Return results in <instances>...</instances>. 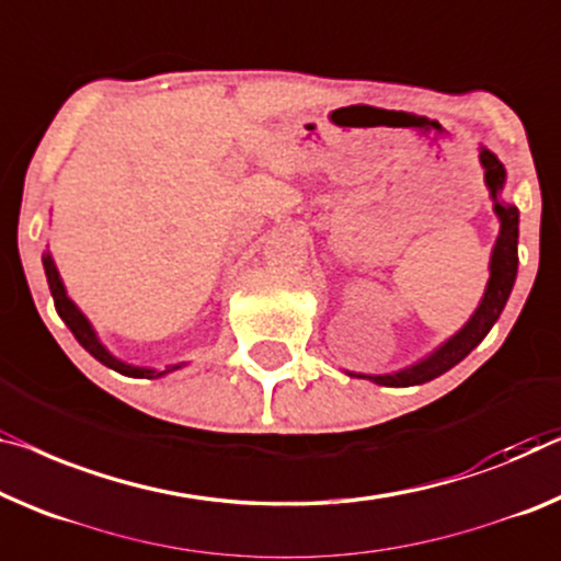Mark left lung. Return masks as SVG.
Listing matches in <instances>:
<instances>
[{
  "label": "left lung",
  "mask_w": 561,
  "mask_h": 561,
  "mask_svg": "<svg viewBox=\"0 0 561 561\" xmlns=\"http://www.w3.org/2000/svg\"><path fill=\"white\" fill-rule=\"evenodd\" d=\"M481 165L486 169V186L494 196V211L501 221V231L494 247V254H491V279L486 287V295H483L479 309H476L471 320L466 322V328L454 334L446 345H440L431 357H425L413 367H405V370L392 373V375H357V378H367L378 386L388 388H408V386H423L433 378H438L450 367L458 365L463 357L471 353V350L479 345V342L486 337L489 330L494 328L499 320L501 309H504L508 295H512L514 279H516V266H519V252H516V244H519V211L516 206L499 204L496 194L504 188V165L499 163V158L491 153V150H481Z\"/></svg>",
  "instance_id": "8db88e82"
}]
</instances>
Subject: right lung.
Wrapping results in <instances>:
<instances>
[{"label": "right lung", "instance_id": "add662e5", "mask_svg": "<svg viewBox=\"0 0 561 561\" xmlns=\"http://www.w3.org/2000/svg\"><path fill=\"white\" fill-rule=\"evenodd\" d=\"M42 264H45L47 284H49V291H53L57 314L62 317L67 328H70V332L75 334V340H78L80 345L85 347L88 353L95 357V360L107 365V367H111V370H115V373L130 375V378H161V375H165V373L179 370L181 365H169V367H165V370L156 373V370H146V367H133V365H128V363L118 360V357H113L103 345H100L98 334H95L93 328H90V322L85 320V314H82L80 309L72 305V299L67 297V291H65V287H62V279H60V272H57L53 256H49V254L42 256Z\"/></svg>", "mask_w": 561, "mask_h": 561}]
</instances>
